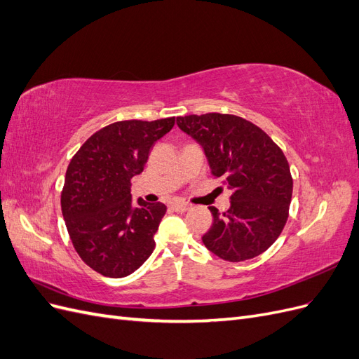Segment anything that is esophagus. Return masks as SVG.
<instances>
[{"label": "esophagus", "instance_id": "34e87169", "mask_svg": "<svg viewBox=\"0 0 359 359\" xmlns=\"http://www.w3.org/2000/svg\"><path fill=\"white\" fill-rule=\"evenodd\" d=\"M170 208H172L173 211H177V212H186V211H189V210H190V205H189V203H181V202H177V203H172V205H170Z\"/></svg>", "mask_w": 359, "mask_h": 359}]
</instances>
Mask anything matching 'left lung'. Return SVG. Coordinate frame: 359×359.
Instances as JSON below:
<instances>
[{"instance_id":"left-lung-1","label":"left lung","mask_w":359,"mask_h":359,"mask_svg":"<svg viewBox=\"0 0 359 359\" xmlns=\"http://www.w3.org/2000/svg\"><path fill=\"white\" fill-rule=\"evenodd\" d=\"M178 127L203 147L211 173L232 190L231 208L212 214L205 247L229 262L262 255L287 222L293 180L281 148L247 119L210 112L177 118Z\"/></svg>"}]
</instances>
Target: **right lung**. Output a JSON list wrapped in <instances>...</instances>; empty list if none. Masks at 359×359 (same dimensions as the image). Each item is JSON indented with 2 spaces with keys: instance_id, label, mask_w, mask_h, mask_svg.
I'll return each instance as SVG.
<instances>
[{
  "instance_id": "right-lung-1",
  "label": "right lung",
  "mask_w": 359,
  "mask_h": 359,
  "mask_svg": "<svg viewBox=\"0 0 359 359\" xmlns=\"http://www.w3.org/2000/svg\"><path fill=\"white\" fill-rule=\"evenodd\" d=\"M173 124L175 116L112 123L86 139L69 163L61 191L64 222L81 259L104 277L135 273L154 252L166 206L144 199L133 205L130 187L149 149Z\"/></svg>"
}]
</instances>
